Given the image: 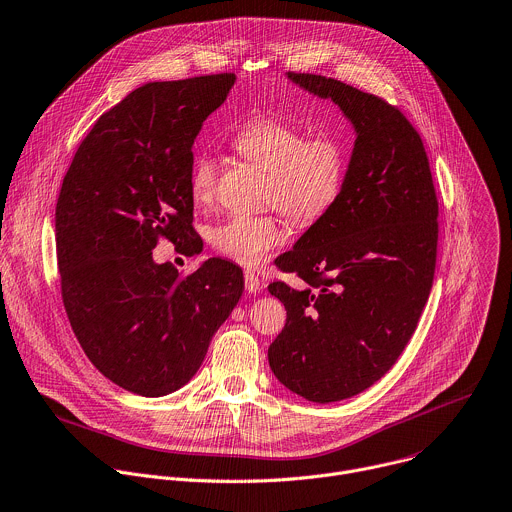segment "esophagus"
<instances>
[{"instance_id": "1", "label": "esophagus", "mask_w": 512, "mask_h": 512, "mask_svg": "<svg viewBox=\"0 0 512 512\" xmlns=\"http://www.w3.org/2000/svg\"><path fill=\"white\" fill-rule=\"evenodd\" d=\"M261 279L253 273V271H245V289L249 291V293H259L261 291Z\"/></svg>"}]
</instances>
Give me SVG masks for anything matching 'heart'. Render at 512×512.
<instances>
[{
	"instance_id": "b5f03b06",
	"label": "heart",
	"mask_w": 512,
	"mask_h": 512,
	"mask_svg": "<svg viewBox=\"0 0 512 512\" xmlns=\"http://www.w3.org/2000/svg\"><path fill=\"white\" fill-rule=\"evenodd\" d=\"M235 150L269 173L265 199L291 221L307 225L323 217L346 181L344 146L331 136L307 138L305 130L275 116H255L233 136ZM191 197L207 205L217 189V162L201 152L189 175ZM213 247L235 263L255 267L283 243L273 215H233L211 229Z\"/></svg>"
}]
</instances>
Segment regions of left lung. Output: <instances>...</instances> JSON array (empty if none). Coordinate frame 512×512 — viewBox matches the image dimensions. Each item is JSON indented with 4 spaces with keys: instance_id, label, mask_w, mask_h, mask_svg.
<instances>
[{
    "instance_id": "8db88e82",
    "label": "left lung",
    "mask_w": 512,
    "mask_h": 512,
    "mask_svg": "<svg viewBox=\"0 0 512 512\" xmlns=\"http://www.w3.org/2000/svg\"><path fill=\"white\" fill-rule=\"evenodd\" d=\"M287 78L337 104L356 132L342 193L277 263L305 287L269 285L287 309L271 372L329 404L376 384L416 331L434 281L438 201L422 138L398 108L333 78Z\"/></svg>"
}]
</instances>
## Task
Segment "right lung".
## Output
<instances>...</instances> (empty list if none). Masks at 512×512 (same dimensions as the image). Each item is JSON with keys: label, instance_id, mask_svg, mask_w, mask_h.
I'll list each match as a JSON object with an SVG mask.
<instances>
[{"label": "right lung", "instance_id": "obj_1", "mask_svg": "<svg viewBox=\"0 0 512 512\" xmlns=\"http://www.w3.org/2000/svg\"><path fill=\"white\" fill-rule=\"evenodd\" d=\"M237 76L148 82L78 146L56 205L62 299L88 360L146 398L183 388L243 295V271L213 257L187 277L152 249L193 253V144Z\"/></svg>", "mask_w": 512, "mask_h": 512}]
</instances>
